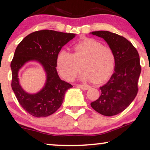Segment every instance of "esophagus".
<instances>
[{"mask_svg": "<svg viewBox=\"0 0 150 150\" xmlns=\"http://www.w3.org/2000/svg\"><path fill=\"white\" fill-rule=\"evenodd\" d=\"M78 87H80V89H84V90H87V89L91 88L90 86L87 85H78Z\"/></svg>", "mask_w": 150, "mask_h": 150, "instance_id": "1", "label": "esophagus"}]
</instances>
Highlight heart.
<instances>
[{
	"instance_id": "1",
	"label": "heart",
	"mask_w": 150,
	"mask_h": 150,
	"mask_svg": "<svg viewBox=\"0 0 150 150\" xmlns=\"http://www.w3.org/2000/svg\"><path fill=\"white\" fill-rule=\"evenodd\" d=\"M79 75L81 80L101 82L113 73L116 64L114 53L110 48L92 39H86L73 46V53L61 50L56 57L58 73L66 80L72 81Z\"/></svg>"
}]
</instances>
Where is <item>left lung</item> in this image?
<instances>
[{"label":"left lung","instance_id":"8db88e82","mask_svg":"<svg viewBox=\"0 0 150 150\" xmlns=\"http://www.w3.org/2000/svg\"><path fill=\"white\" fill-rule=\"evenodd\" d=\"M90 34L104 39L116 59L114 73L100 87L101 96L91 103V106L101 115L115 116L128 107L137 95L141 73L140 56L133 45L122 36L108 31Z\"/></svg>","mask_w":150,"mask_h":150}]
</instances>
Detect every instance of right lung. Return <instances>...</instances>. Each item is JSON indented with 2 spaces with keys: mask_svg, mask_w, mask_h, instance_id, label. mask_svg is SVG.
Returning a JSON list of instances; mask_svg holds the SVG:
<instances>
[{
  "mask_svg": "<svg viewBox=\"0 0 150 150\" xmlns=\"http://www.w3.org/2000/svg\"><path fill=\"white\" fill-rule=\"evenodd\" d=\"M75 37V34L40 30L27 35L17 46L10 64L12 89L22 107L32 116L40 118L53 114L61 106L66 91L73 87L58 76L56 57L62 47ZM30 61L39 62L46 73L45 86L34 94L23 90L18 77L19 70Z\"/></svg>",
  "mask_w": 150,
  "mask_h": 150,
  "instance_id": "right-lung-1",
  "label": "right lung"
}]
</instances>
